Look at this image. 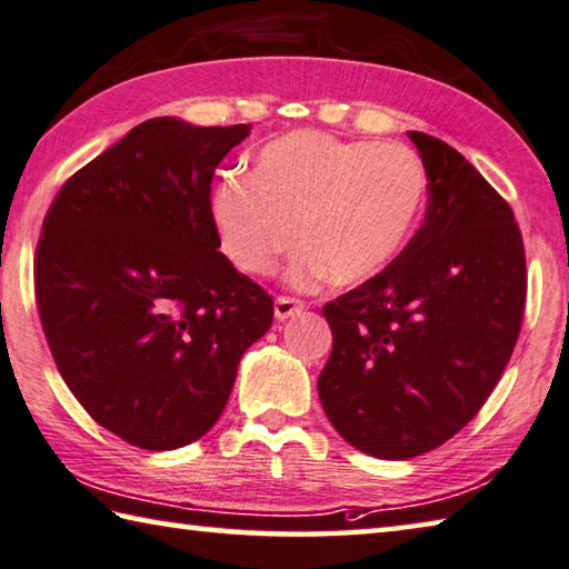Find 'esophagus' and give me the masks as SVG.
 Instances as JSON below:
<instances>
[{
    "label": "esophagus",
    "mask_w": 569,
    "mask_h": 569,
    "mask_svg": "<svg viewBox=\"0 0 569 569\" xmlns=\"http://www.w3.org/2000/svg\"><path fill=\"white\" fill-rule=\"evenodd\" d=\"M302 310H305V302L295 300V297H277V300H274V317L279 322L290 320V317L300 315Z\"/></svg>",
    "instance_id": "obj_1"
}]
</instances>
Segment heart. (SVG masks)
<instances>
[{"instance_id": "obj_1", "label": "heart", "mask_w": 569, "mask_h": 569, "mask_svg": "<svg viewBox=\"0 0 569 569\" xmlns=\"http://www.w3.org/2000/svg\"><path fill=\"white\" fill-rule=\"evenodd\" d=\"M425 187L410 147L300 129L259 149L252 174L219 179L212 217L224 254L247 274L272 272L297 227L290 284H360L402 252Z\"/></svg>"}]
</instances>
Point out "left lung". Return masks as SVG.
I'll list each match as a JSON object with an SVG mask.
<instances>
[{
  "label": "left lung",
  "mask_w": 569,
  "mask_h": 569,
  "mask_svg": "<svg viewBox=\"0 0 569 569\" xmlns=\"http://www.w3.org/2000/svg\"><path fill=\"white\" fill-rule=\"evenodd\" d=\"M427 212L380 274L325 305L332 355L317 380L347 442L410 460L450 440L492 395L520 337L527 269L510 204L467 159L410 132Z\"/></svg>",
  "instance_id": "obj_1"
}]
</instances>
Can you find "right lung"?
<instances>
[{
  "label": "right lung",
  "mask_w": 569,
  "mask_h": 569,
  "mask_svg": "<svg viewBox=\"0 0 569 569\" xmlns=\"http://www.w3.org/2000/svg\"><path fill=\"white\" fill-rule=\"evenodd\" d=\"M249 124L154 117L59 189L34 259L49 350L79 405L142 450L212 430L272 297L219 252L212 177Z\"/></svg>",
  "instance_id": "add662e5"
}]
</instances>
